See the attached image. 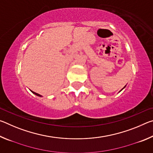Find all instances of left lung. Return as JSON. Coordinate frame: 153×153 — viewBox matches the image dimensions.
Listing matches in <instances>:
<instances>
[{
  "label": "left lung",
  "mask_w": 153,
  "mask_h": 153,
  "mask_svg": "<svg viewBox=\"0 0 153 153\" xmlns=\"http://www.w3.org/2000/svg\"><path fill=\"white\" fill-rule=\"evenodd\" d=\"M121 90H122V89H121Z\"/></svg>",
  "instance_id": "8db88e82"
}]
</instances>
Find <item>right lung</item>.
Here are the masks:
<instances>
[{"instance_id": "right-lung-1", "label": "right lung", "mask_w": 153, "mask_h": 153, "mask_svg": "<svg viewBox=\"0 0 153 153\" xmlns=\"http://www.w3.org/2000/svg\"><path fill=\"white\" fill-rule=\"evenodd\" d=\"M33 93V94H35L36 95H37V96H39V97H41V96L40 95V94H37V93H36V92H33V91H32Z\"/></svg>"}]
</instances>
